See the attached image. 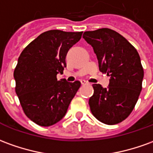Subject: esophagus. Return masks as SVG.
I'll return each mask as SVG.
<instances>
[{
    "mask_svg": "<svg viewBox=\"0 0 153 153\" xmlns=\"http://www.w3.org/2000/svg\"><path fill=\"white\" fill-rule=\"evenodd\" d=\"M80 82H81V84H88L87 81H86V80H84V79H82V80H81V81H80Z\"/></svg>",
    "mask_w": 153,
    "mask_h": 153,
    "instance_id": "esophagus-1",
    "label": "esophagus"
}]
</instances>
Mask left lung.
I'll use <instances>...</instances> for the list:
<instances>
[{"mask_svg":"<svg viewBox=\"0 0 153 153\" xmlns=\"http://www.w3.org/2000/svg\"><path fill=\"white\" fill-rule=\"evenodd\" d=\"M97 55L99 70L110 76L109 85L93 84L88 104L99 121L117 124L128 117L136 105L143 79V68L137 50L115 30L102 28L83 35Z\"/></svg>","mask_w":153,"mask_h":153,"instance_id":"left-lung-1","label":"left lung"}]
</instances>
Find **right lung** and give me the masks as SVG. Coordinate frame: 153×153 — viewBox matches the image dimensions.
<instances>
[{
    "mask_svg": "<svg viewBox=\"0 0 153 153\" xmlns=\"http://www.w3.org/2000/svg\"><path fill=\"white\" fill-rule=\"evenodd\" d=\"M82 34L48 30L21 52L14 71L16 93L25 114L36 124L49 127L60 121L79 88V81H58L57 74H63L66 54Z\"/></svg>",
    "mask_w": 153,
    "mask_h": 153,
    "instance_id": "right-lung-1",
    "label": "right lung"
}]
</instances>
